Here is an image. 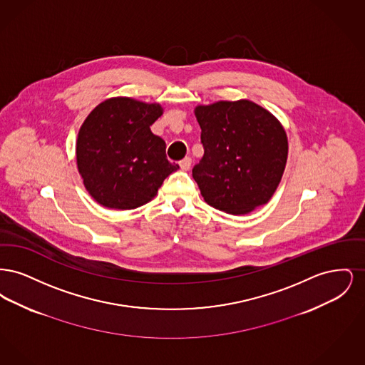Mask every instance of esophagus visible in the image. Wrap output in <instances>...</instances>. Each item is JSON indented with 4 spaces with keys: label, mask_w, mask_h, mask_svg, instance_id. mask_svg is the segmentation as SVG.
<instances>
[{
    "label": "esophagus",
    "mask_w": 365,
    "mask_h": 365,
    "mask_svg": "<svg viewBox=\"0 0 365 365\" xmlns=\"http://www.w3.org/2000/svg\"><path fill=\"white\" fill-rule=\"evenodd\" d=\"M179 165H180V168H182L183 171H189L191 167L190 157H185L183 160H180V161H179Z\"/></svg>",
    "instance_id": "obj_1"
}]
</instances>
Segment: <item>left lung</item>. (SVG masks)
<instances>
[{
    "label": "left lung",
    "mask_w": 365,
    "mask_h": 365,
    "mask_svg": "<svg viewBox=\"0 0 365 365\" xmlns=\"http://www.w3.org/2000/svg\"><path fill=\"white\" fill-rule=\"evenodd\" d=\"M204 156L192 168L205 202L231 215L267 204L287 161V135L278 119L249 100L194 109Z\"/></svg>",
    "instance_id": "obj_1"
}]
</instances>
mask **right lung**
<instances>
[{"instance_id": "obj_1", "label": "right lung", "mask_w": 365, "mask_h": 365, "mask_svg": "<svg viewBox=\"0 0 365 365\" xmlns=\"http://www.w3.org/2000/svg\"><path fill=\"white\" fill-rule=\"evenodd\" d=\"M160 104L108 98L82 124L76 164L88 194L105 208L135 209L156 195L179 168L165 156V142L150 131Z\"/></svg>"}]
</instances>
